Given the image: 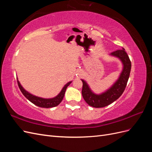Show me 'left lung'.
<instances>
[{"label":"left lung","mask_w":152,"mask_h":152,"mask_svg":"<svg viewBox=\"0 0 152 152\" xmlns=\"http://www.w3.org/2000/svg\"><path fill=\"white\" fill-rule=\"evenodd\" d=\"M110 56L118 58L122 63V69L118 79L108 89L99 94H96L91 89L87 82L81 79L82 86V94L86 102L94 108H102L116 101L125 90L129 77L131 63L125 49L122 48L109 54Z\"/></svg>","instance_id":"8db88e82"}]
</instances>
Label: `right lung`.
Returning a JSON list of instances; mask_svg holds the SVG:
<instances>
[{
	"label": "right lung",
	"mask_w": 152,
	"mask_h": 152,
	"mask_svg": "<svg viewBox=\"0 0 152 152\" xmlns=\"http://www.w3.org/2000/svg\"><path fill=\"white\" fill-rule=\"evenodd\" d=\"M17 80L18 86H19L20 89L21 90L23 94L30 102L37 106H38V107L42 108H52L58 106L63 100L67 87L72 82V81L67 82V83L63 86L62 89L60 91V93H59L57 96H55V97L51 98H44L39 97V96H37L30 93L29 92H28L23 88V87L20 84V81L18 80V78Z\"/></svg>",
	"instance_id": "obj_1"
}]
</instances>
